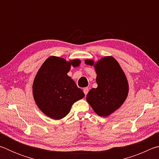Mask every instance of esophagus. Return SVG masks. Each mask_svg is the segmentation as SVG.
Segmentation results:
<instances>
[{
	"label": "esophagus",
	"instance_id": "esophagus-1",
	"mask_svg": "<svg viewBox=\"0 0 159 159\" xmlns=\"http://www.w3.org/2000/svg\"><path fill=\"white\" fill-rule=\"evenodd\" d=\"M88 91H89V89H88V88H83V93H84L85 95H86L88 93Z\"/></svg>",
	"mask_w": 159,
	"mask_h": 159
}]
</instances>
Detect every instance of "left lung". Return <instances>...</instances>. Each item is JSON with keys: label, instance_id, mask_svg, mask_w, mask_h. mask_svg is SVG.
I'll return each instance as SVG.
<instances>
[{"label": "left lung", "instance_id": "8db88e82", "mask_svg": "<svg viewBox=\"0 0 159 159\" xmlns=\"http://www.w3.org/2000/svg\"><path fill=\"white\" fill-rule=\"evenodd\" d=\"M93 65V61L85 60ZM98 88L91 89L87 101L100 116H108L121 106L128 93V83L125 75L118 61L112 57H105L95 65Z\"/></svg>", "mask_w": 159, "mask_h": 159}]
</instances>
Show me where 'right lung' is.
Returning <instances> with one entry per match:
<instances>
[{"mask_svg": "<svg viewBox=\"0 0 159 159\" xmlns=\"http://www.w3.org/2000/svg\"><path fill=\"white\" fill-rule=\"evenodd\" d=\"M79 60L70 61L50 57L39 70L33 84V95L39 109L53 119H61L69 114L75 102L84 98L67 73L71 66H78Z\"/></svg>", "mask_w": 159, "mask_h": 159, "instance_id": "right-lung-1", "label": "right lung"}]
</instances>
